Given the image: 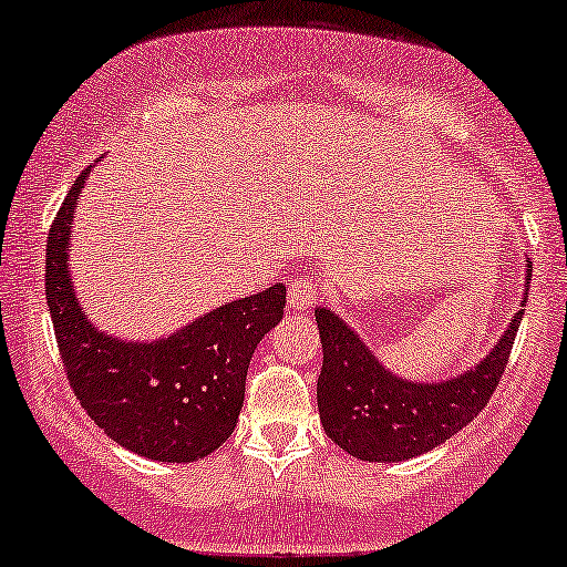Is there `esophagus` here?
<instances>
[{
	"instance_id": "34e87169",
	"label": "esophagus",
	"mask_w": 567,
	"mask_h": 567,
	"mask_svg": "<svg viewBox=\"0 0 567 567\" xmlns=\"http://www.w3.org/2000/svg\"><path fill=\"white\" fill-rule=\"evenodd\" d=\"M318 297V281L312 276H299L289 284V307L291 310H307Z\"/></svg>"
}]
</instances>
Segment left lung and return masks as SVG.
Instances as JSON below:
<instances>
[{"mask_svg": "<svg viewBox=\"0 0 567 567\" xmlns=\"http://www.w3.org/2000/svg\"><path fill=\"white\" fill-rule=\"evenodd\" d=\"M526 268L530 284V262ZM523 307L526 299L505 337L476 368L442 383H412L391 375L337 312L318 307L323 344L318 410L331 442L368 463H400L446 442L486 408L497 389L518 337Z\"/></svg>", "mask_w": 567, "mask_h": 567, "instance_id": "8db88e82", "label": "left lung"}]
</instances>
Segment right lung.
<instances>
[{"label":"right lung","mask_w":567,"mask_h":567,"mask_svg":"<svg viewBox=\"0 0 567 567\" xmlns=\"http://www.w3.org/2000/svg\"><path fill=\"white\" fill-rule=\"evenodd\" d=\"M83 171L47 241V302L62 368L89 417L125 450L159 463L207 457L234 431L255 347L284 318L286 286L236 299L155 344L104 337L75 302L68 236Z\"/></svg>","instance_id":"right-lung-1"}]
</instances>
